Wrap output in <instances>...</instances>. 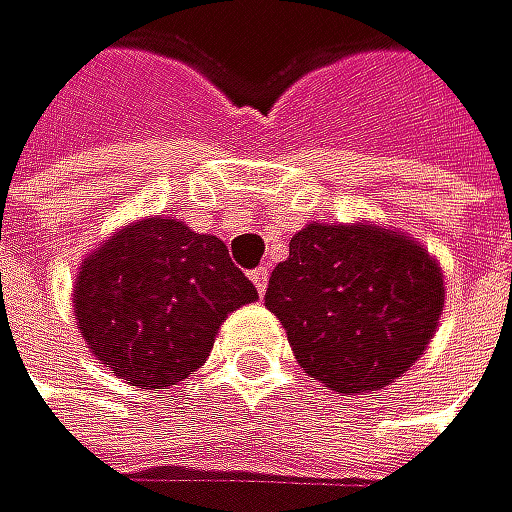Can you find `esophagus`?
Listing matches in <instances>:
<instances>
[{
  "instance_id": "1",
  "label": "esophagus",
  "mask_w": 512,
  "mask_h": 512,
  "mask_svg": "<svg viewBox=\"0 0 512 512\" xmlns=\"http://www.w3.org/2000/svg\"><path fill=\"white\" fill-rule=\"evenodd\" d=\"M248 279L254 282L258 294H264V291H267V282H270V270H267V267H258V270H251V273H248Z\"/></svg>"
}]
</instances>
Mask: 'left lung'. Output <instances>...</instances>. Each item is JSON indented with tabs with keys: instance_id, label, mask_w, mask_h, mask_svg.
I'll return each mask as SVG.
<instances>
[{
	"instance_id": "obj_1",
	"label": "left lung",
	"mask_w": 512,
	"mask_h": 512,
	"mask_svg": "<svg viewBox=\"0 0 512 512\" xmlns=\"http://www.w3.org/2000/svg\"><path fill=\"white\" fill-rule=\"evenodd\" d=\"M303 372L336 393H372L402 378L444 315V273L408 233L312 221L291 239L267 288Z\"/></svg>"
}]
</instances>
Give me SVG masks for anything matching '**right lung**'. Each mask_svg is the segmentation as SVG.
<instances>
[{"label": "right lung", "mask_w": 512, "mask_h": 512, "mask_svg": "<svg viewBox=\"0 0 512 512\" xmlns=\"http://www.w3.org/2000/svg\"><path fill=\"white\" fill-rule=\"evenodd\" d=\"M258 300L227 245L173 215L116 227L74 279V321L89 354L140 390L194 375L230 312Z\"/></svg>", "instance_id": "1"}]
</instances>
